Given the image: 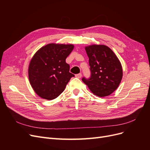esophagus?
Here are the masks:
<instances>
[{
  "instance_id": "1",
  "label": "esophagus",
  "mask_w": 150,
  "mask_h": 150,
  "mask_svg": "<svg viewBox=\"0 0 150 150\" xmlns=\"http://www.w3.org/2000/svg\"><path fill=\"white\" fill-rule=\"evenodd\" d=\"M81 76H82V74H81V73H80V74H76V75H75V76H76V78H80L81 77Z\"/></svg>"
}]
</instances>
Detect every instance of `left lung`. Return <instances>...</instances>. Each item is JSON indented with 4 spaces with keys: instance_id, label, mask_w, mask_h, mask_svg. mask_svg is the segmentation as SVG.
<instances>
[{
    "instance_id": "left-lung-1",
    "label": "left lung",
    "mask_w": 150,
    "mask_h": 150,
    "mask_svg": "<svg viewBox=\"0 0 150 150\" xmlns=\"http://www.w3.org/2000/svg\"><path fill=\"white\" fill-rule=\"evenodd\" d=\"M89 57L91 76L82 78L90 91L100 97L114 92L122 81V66L114 52L106 45L93 44L85 47Z\"/></svg>"
}]
</instances>
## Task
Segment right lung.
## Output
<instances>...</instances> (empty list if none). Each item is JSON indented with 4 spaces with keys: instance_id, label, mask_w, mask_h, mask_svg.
I'll list each match as a JSON object with an SVG mask.
<instances>
[{
    "instance_id": "right-lung-1",
    "label": "right lung",
    "mask_w": 150,
    "mask_h": 150,
    "mask_svg": "<svg viewBox=\"0 0 150 150\" xmlns=\"http://www.w3.org/2000/svg\"><path fill=\"white\" fill-rule=\"evenodd\" d=\"M74 48L73 44L51 43L42 47L33 55L28 66V78L38 96L51 100L64 91L74 76L66 62Z\"/></svg>"
}]
</instances>
